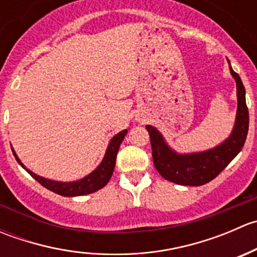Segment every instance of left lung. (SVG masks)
Listing matches in <instances>:
<instances>
[{
    "mask_svg": "<svg viewBox=\"0 0 257 257\" xmlns=\"http://www.w3.org/2000/svg\"><path fill=\"white\" fill-rule=\"evenodd\" d=\"M230 73L236 82V119L232 133L220 145L206 152L178 154L167 144L157 128L145 126L150 137L155 169L164 179L179 185H204L216 178L241 152L248 131V110L245 100V87L240 76L231 66Z\"/></svg>",
    "mask_w": 257,
    "mask_h": 257,
    "instance_id": "8db88e82",
    "label": "left lung"
}]
</instances>
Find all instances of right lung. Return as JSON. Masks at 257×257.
<instances>
[{
  "label": "right lung",
  "mask_w": 257,
  "mask_h": 257,
  "mask_svg": "<svg viewBox=\"0 0 257 257\" xmlns=\"http://www.w3.org/2000/svg\"><path fill=\"white\" fill-rule=\"evenodd\" d=\"M128 131L124 129L120 133H118L116 136H114L110 141L109 145L107 148V152H105L104 158H103L102 163L98 165V168L95 170H93L90 174H88L87 177H84L80 180L77 181H69V183H63V181H56V180H49V179L42 178L40 175L35 174L31 170H28L25 165L21 163V160L18 159L17 154L15 153L14 148H12V153H14L15 158L18 162V164L28 173L33 179L38 181L42 186H45L48 190L53 191V193L58 194L62 196H79V195H87V194H92L94 191L99 190L103 186H105L109 181V179L112 178L114 167H115V158L116 153H118L119 147H120L121 142H123L124 137L126 136Z\"/></svg>",
  "instance_id": "obj_1"
}]
</instances>
